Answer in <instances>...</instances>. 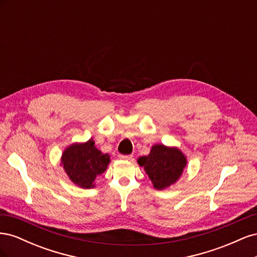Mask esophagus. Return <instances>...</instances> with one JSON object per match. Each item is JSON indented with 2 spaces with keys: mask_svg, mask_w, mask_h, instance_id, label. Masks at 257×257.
Here are the masks:
<instances>
[{
  "mask_svg": "<svg viewBox=\"0 0 257 257\" xmlns=\"http://www.w3.org/2000/svg\"><path fill=\"white\" fill-rule=\"evenodd\" d=\"M119 158L123 161H133V155H123V154H121Z\"/></svg>",
  "mask_w": 257,
  "mask_h": 257,
  "instance_id": "34e87169",
  "label": "esophagus"
}]
</instances>
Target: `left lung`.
I'll return each instance as SVG.
<instances>
[{
  "mask_svg": "<svg viewBox=\"0 0 257 257\" xmlns=\"http://www.w3.org/2000/svg\"><path fill=\"white\" fill-rule=\"evenodd\" d=\"M155 190H165L177 183L188 165L186 155L178 147L153 145L150 153L137 159Z\"/></svg>",
  "mask_w": 257,
  "mask_h": 257,
  "instance_id": "left-lung-1",
  "label": "left lung"
}]
</instances>
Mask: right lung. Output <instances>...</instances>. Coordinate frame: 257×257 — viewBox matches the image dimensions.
Here are the masks:
<instances>
[{
	"instance_id": "add662e5",
	"label": "right lung",
	"mask_w": 257,
	"mask_h": 257,
	"mask_svg": "<svg viewBox=\"0 0 257 257\" xmlns=\"http://www.w3.org/2000/svg\"><path fill=\"white\" fill-rule=\"evenodd\" d=\"M110 155L103 153L95 147L93 138L84 143L67 146L61 155L60 165L68 179L82 189L95 186V179L107 169Z\"/></svg>"
}]
</instances>
